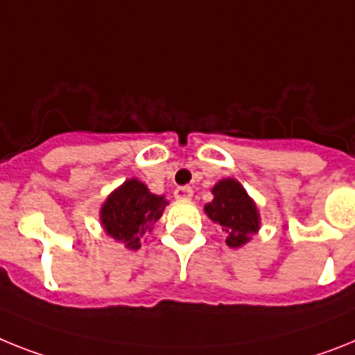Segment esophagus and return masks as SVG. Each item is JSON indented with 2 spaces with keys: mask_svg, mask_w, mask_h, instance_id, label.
<instances>
[{
  "mask_svg": "<svg viewBox=\"0 0 355 355\" xmlns=\"http://www.w3.org/2000/svg\"><path fill=\"white\" fill-rule=\"evenodd\" d=\"M193 196V187L191 186H178L175 189V198L178 200H187V198H191Z\"/></svg>",
  "mask_w": 355,
  "mask_h": 355,
  "instance_id": "34e87169",
  "label": "esophagus"
}]
</instances>
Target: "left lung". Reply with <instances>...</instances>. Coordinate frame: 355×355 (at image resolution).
Returning <instances> with one entry per match:
<instances>
[{
    "instance_id": "left-lung-1",
    "label": "left lung",
    "mask_w": 355,
    "mask_h": 355,
    "mask_svg": "<svg viewBox=\"0 0 355 355\" xmlns=\"http://www.w3.org/2000/svg\"><path fill=\"white\" fill-rule=\"evenodd\" d=\"M213 202L205 205V213L227 233L225 243L229 247H242L260 227V216L254 202L233 178L220 180L213 187Z\"/></svg>"
}]
</instances>
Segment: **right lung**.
Instances as JSON below:
<instances>
[{
    "instance_id": "right-lung-1",
    "label": "right lung",
    "mask_w": 355,
    "mask_h": 355,
    "mask_svg": "<svg viewBox=\"0 0 355 355\" xmlns=\"http://www.w3.org/2000/svg\"><path fill=\"white\" fill-rule=\"evenodd\" d=\"M166 198L148 191L137 178L126 180L108 196L101 209V222L106 233L122 242L128 249H139L141 240L160 218Z\"/></svg>"
}]
</instances>
